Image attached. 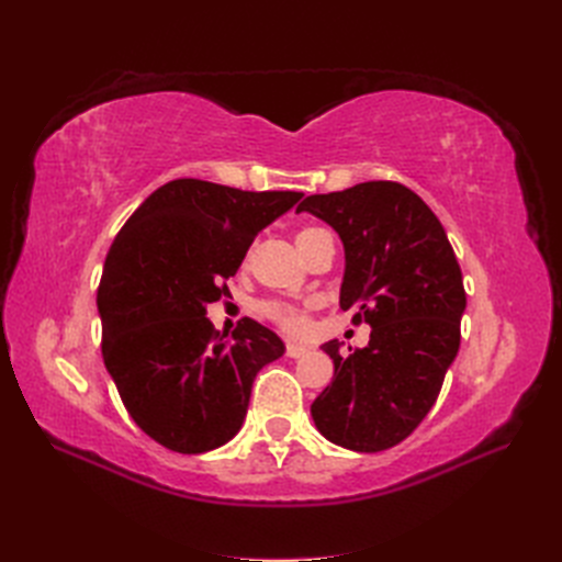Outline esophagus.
I'll list each match as a JSON object with an SVG mask.
<instances>
[{"instance_id":"obj_1","label":"esophagus","mask_w":562,"mask_h":562,"mask_svg":"<svg viewBox=\"0 0 562 562\" xmlns=\"http://www.w3.org/2000/svg\"><path fill=\"white\" fill-rule=\"evenodd\" d=\"M307 353V347H302L297 342H288L285 345V356H291V359H300V356Z\"/></svg>"}]
</instances>
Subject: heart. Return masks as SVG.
Segmentation results:
<instances>
[{"label": "heart", "instance_id": "heart-1", "mask_svg": "<svg viewBox=\"0 0 562 562\" xmlns=\"http://www.w3.org/2000/svg\"><path fill=\"white\" fill-rule=\"evenodd\" d=\"M318 234H323V229H318V227H302V229L297 232V236H295L297 248H300V250L307 248V246L316 239ZM262 314H265L269 321H274L277 326H279L281 330H285V333H302L304 328L310 326L307 310L297 307V304H285V302L271 300V302H265V304H262Z\"/></svg>", "mask_w": 562, "mask_h": 562}]
</instances>
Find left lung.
<instances>
[{
    "mask_svg": "<svg viewBox=\"0 0 562 562\" xmlns=\"http://www.w3.org/2000/svg\"><path fill=\"white\" fill-rule=\"evenodd\" d=\"M297 211L339 234V307L372 328L349 356L337 339L321 347L335 375L312 403L316 429L353 452L394 448L427 417L459 351L467 293L448 234L413 190L389 180L312 194Z\"/></svg>",
    "mask_w": 562,
    "mask_h": 562,
    "instance_id": "8db88e82",
    "label": "left lung"
}]
</instances>
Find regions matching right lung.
Listing matches in <instances>:
<instances>
[{
    "mask_svg": "<svg viewBox=\"0 0 562 562\" xmlns=\"http://www.w3.org/2000/svg\"><path fill=\"white\" fill-rule=\"evenodd\" d=\"M300 199L180 178L114 236L98 285L103 361L128 415L159 446L199 454L241 429L255 375L285 347L252 318L227 339L206 307L229 295L227 279L258 232Z\"/></svg>",
    "mask_w": 562,
    "mask_h": 562,
    "instance_id": "obj_1",
    "label": "right lung"
}]
</instances>
